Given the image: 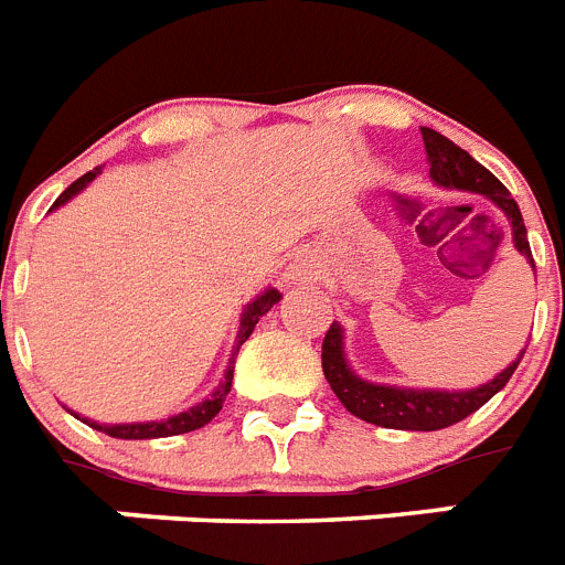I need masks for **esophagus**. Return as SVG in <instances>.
Here are the masks:
<instances>
[{"instance_id": "esophagus-1", "label": "esophagus", "mask_w": 565, "mask_h": 565, "mask_svg": "<svg viewBox=\"0 0 565 565\" xmlns=\"http://www.w3.org/2000/svg\"><path fill=\"white\" fill-rule=\"evenodd\" d=\"M290 273H292V278H296V281H298V278H305V275H307V269L301 267V264H298V267H292Z\"/></svg>"}]
</instances>
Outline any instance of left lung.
Returning a JSON list of instances; mask_svg holds the SVG:
<instances>
[{"label": "left lung", "mask_w": 565, "mask_h": 565, "mask_svg": "<svg viewBox=\"0 0 565 565\" xmlns=\"http://www.w3.org/2000/svg\"><path fill=\"white\" fill-rule=\"evenodd\" d=\"M422 140H425V151H428L430 178L439 186L466 189V192H480L505 212L511 221V232H514V246L525 258L532 260V246L525 238V224L520 215V206L514 203L511 192L502 186L494 174L488 172L486 166L468 154L466 149H459L448 137H443L434 129H422ZM525 353V350H523ZM520 353V359H523ZM516 362H511L494 382H488L473 391H407V387H385L362 382L344 362V350H341V327L330 324L321 344V367H324V379L330 382L333 393L341 399V405L348 407L350 414L359 416L364 422L382 425V428L396 430H439L448 428L454 422H462L471 416L473 411H480L494 393L509 385V379L514 376Z\"/></svg>", "instance_id": "obj_1"}]
</instances>
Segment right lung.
I'll use <instances>...</instances> for the list:
<instances>
[{
  "label": "right lung",
  "instance_id": "right-lung-1",
  "mask_svg": "<svg viewBox=\"0 0 565 565\" xmlns=\"http://www.w3.org/2000/svg\"><path fill=\"white\" fill-rule=\"evenodd\" d=\"M99 174V169H94V172H85L83 178L74 180L68 189H65L60 198H56L54 206H63L65 201H71L74 194L79 192V189H85L88 183H92L94 178ZM275 301H281V292L278 290H267L264 296H258L253 301V305L246 307L244 312V319H241V330H238V344H235V350H232V362L230 367H226V376H224V385L217 387L215 393H212L210 399H203L201 405H194L189 407V411H183V414L178 416H169V419L163 422H135V425H97V422H88L92 428L103 430V434L114 436V439H160V436H178V434H189V430H198L203 428L206 422H212L217 416V411L224 407V399H226V393H230L232 387V364H235V355H238L241 344H244L246 339H249V333L255 330V324H258L260 316H267L269 307L275 305Z\"/></svg>",
  "mask_w": 565,
  "mask_h": 565
}]
</instances>
